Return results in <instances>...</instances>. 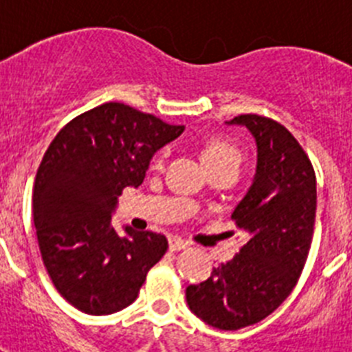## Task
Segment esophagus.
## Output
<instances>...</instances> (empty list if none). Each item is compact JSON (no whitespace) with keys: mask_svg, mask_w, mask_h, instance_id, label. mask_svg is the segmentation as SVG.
<instances>
[{"mask_svg":"<svg viewBox=\"0 0 352 352\" xmlns=\"http://www.w3.org/2000/svg\"><path fill=\"white\" fill-rule=\"evenodd\" d=\"M186 247H188V243H186V241H183V239H179V238H169V250H170V252L185 250Z\"/></svg>","mask_w":352,"mask_h":352,"instance_id":"34e87169","label":"esophagus"}]
</instances>
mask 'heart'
Returning <instances> with one entry per match:
<instances>
[{"label": "heart", "mask_w": 352, "mask_h": 352, "mask_svg": "<svg viewBox=\"0 0 352 352\" xmlns=\"http://www.w3.org/2000/svg\"><path fill=\"white\" fill-rule=\"evenodd\" d=\"M201 158H203L208 169H213V167L226 166V164H238L239 166L241 153L231 142L223 141V139H213V141L204 144L203 151H201ZM162 162H164V153L155 157L153 166H162Z\"/></svg>", "instance_id": "b5f03b06"}]
</instances>
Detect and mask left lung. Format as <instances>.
Wrapping results in <instances>:
<instances>
[{
  "label": "left lung",
  "instance_id": "obj_1",
  "mask_svg": "<svg viewBox=\"0 0 352 352\" xmlns=\"http://www.w3.org/2000/svg\"><path fill=\"white\" fill-rule=\"evenodd\" d=\"M257 144V170L232 220L247 243L208 280L186 287L192 312L213 328H245L275 312L296 285L309 257L316 222V173L309 157L278 121L241 114Z\"/></svg>",
  "mask_w": 352,
  "mask_h": 352
}]
</instances>
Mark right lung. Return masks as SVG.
Masks as SVG:
<instances>
[{"label": "right lung", "instance_id": "1", "mask_svg": "<svg viewBox=\"0 0 352 352\" xmlns=\"http://www.w3.org/2000/svg\"><path fill=\"white\" fill-rule=\"evenodd\" d=\"M183 130L107 102L74 118L49 144L36 170L33 222L52 284L80 312L129 307L167 252L166 236L129 226L120 236L111 219L123 188L141 185L151 157Z\"/></svg>", "mask_w": 352, "mask_h": 352}]
</instances>
